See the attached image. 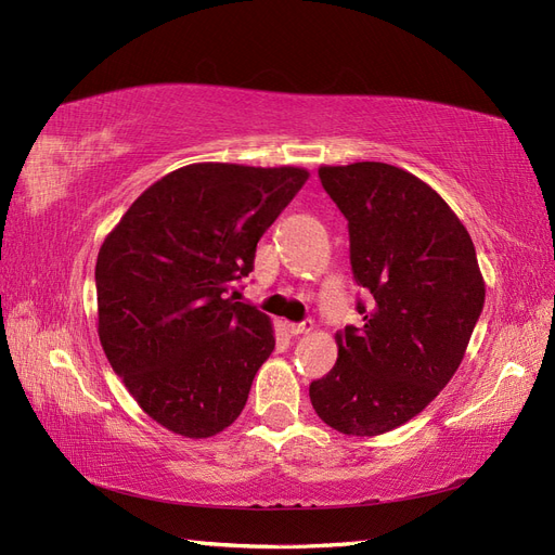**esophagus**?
Here are the masks:
<instances>
[{
  "instance_id": "1",
  "label": "esophagus",
  "mask_w": 555,
  "mask_h": 555,
  "mask_svg": "<svg viewBox=\"0 0 555 555\" xmlns=\"http://www.w3.org/2000/svg\"><path fill=\"white\" fill-rule=\"evenodd\" d=\"M284 328H287L292 335H304V333H310L314 328V324L312 322H304V324L287 322V324H284Z\"/></svg>"
}]
</instances>
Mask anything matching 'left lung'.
<instances>
[{
    "mask_svg": "<svg viewBox=\"0 0 555 555\" xmlns=\"http://www.w3.org/2000/svg\"><path fill=\"white\" fill-rule=\"evenodd\" d=\"M319 178L375 304H359V328L335 333L338 361L310 400L331 428L375 438L424 412L459 371L486 284L467 229L422 178L384 162L319 166Z\"/></svg>",
    "mask_w": 555,
    "mask_h": 555,
    "instance_id": "8db88e82",
    "label": "left lung"
}]
</instances>
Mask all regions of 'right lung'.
Returning a JSON list of instances; mask_svg holds the SVG:
<instances>
[{
	"label": "right lung",
	"mask_w": 555,
	"mask_h": 555,
	"mask_svg": "<svg viewBox=\"0 0 555 555\" xmlns=\"http://www.w3.org/2000/svg\"><path fill=\"white\" fill-rule=\"evenodd\" d=\"M308 178L300 166H182L150 184L99 249V340L166 430L204 440L243 412L275 333L229 292Z\"/></svg>",
	"instance_id": "obj_1"
}]
</instances>
